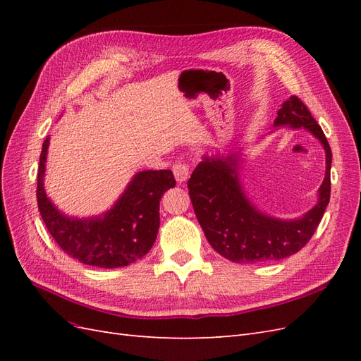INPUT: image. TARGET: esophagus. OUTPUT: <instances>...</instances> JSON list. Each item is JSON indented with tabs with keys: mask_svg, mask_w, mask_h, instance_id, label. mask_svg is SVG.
<instances>
[{
	"mask_svg": "<svg viewBox=\"0 0 361 361\" xmlns=\"http://www.w3.org/2000/svg\"><path fill=\"white\" fill-rule=\"evenodd\" d=\"M173 174H174V178H176V180L179 182V183H182V182H185L188 179V176H190V167L187 166V164L185 162H176V164H173Z\"/></svg>",
	"mask_w": 361,
	"mask_h": 361,
	"instance_id": "34e87169",
	"label": "esophagus"
}]
</instances>
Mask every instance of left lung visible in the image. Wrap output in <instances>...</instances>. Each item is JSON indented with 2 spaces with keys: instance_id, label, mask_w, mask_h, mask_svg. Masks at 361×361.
<instances>
[{
  "instance_id": "8db88e82",
  "label": "left lung",
  "mask_w": 361,
  "mask_h": 361,
  "mask_svg": "<svg viewBox=\"0 0 361 361\" xmlns=\"http://www.w3.org/2000/svg\"><path fill=\"white\" fill-rule=\"evenodd\" d=\"M277 114L276 126L305 128L319 138L326 154L319 200L300 220L283 221L260 214L243 192L235 155L204 157L188 180L191 203L206 239L216 253L236 264L280 260L298 253L310 241L330 202L331 149L324 130L297 96H290Z\"/></svg>"
}]
</instances>
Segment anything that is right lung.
Returning <instances> with one entry per match:
<instances>
[{"label": "right lung", "mask_w": 361, "mask_h": 361, "mask_svg": "<svg viewBox=\"0 0 361 361\" xmlns=\"http://www.w3.org/2000/svg\"><path fill=\"white\" fill-rule=\"evenodd\" d=\"M49 138L43 141L37 171V206L59 247L81 264L99 268L126 267L154 245L159 228V200L176 185L170 170L135 174L118 202L102 216L78 220L60 214L43 190Z\"/></svg>", "instance_id": "right-lung-1"}]
</instances>
